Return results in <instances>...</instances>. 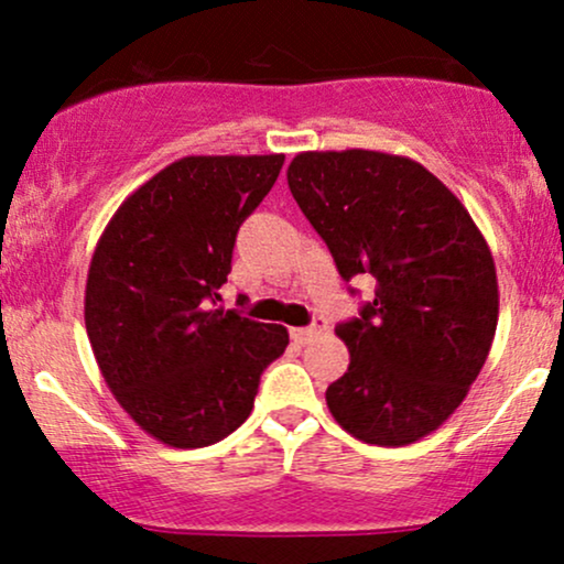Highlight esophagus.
<instances>
[{"label": "esophagus", "instance_id": "1", "mask_svg": "<svg viewBox=\"0 0 564 564\" xmlns=\"http://www.w3.org/2000/svg\"><path fill=\"white\" fill-rule=\"evenodd\" d=\"M321 332H326V323L315 321L310 328H291V339L300 341V345H307V341L315 339V336H318Z\"/></svg>", "mask_w": 564, "mask_h": 564}]
</instances>
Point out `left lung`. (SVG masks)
Listing matches in <instances>:
<instances>
[{"instance_id": "obj_1", "label": "left lung", "mask_w": 564, "mask_h": 564, "mask_svg": "<svg viewBox=\"0 0 564 564\" xmlns=\"http://www.w3.org/2000/svg\"><path fill=\"white\" fill-rule=\"evenodd\" d=\"M291 196L339 275L377 281L328 384L336 424L371 445L416 443L451 419L482 371L498 323V278L475 219L426 166L394 153H296Z\"/></svg>"}]
</instances>
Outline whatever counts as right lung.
I'll list each match as a JSON object with an SVG mask.
<instances>
[{
	"mask_svg": "<svg viewBox=\"0 0 564 564\" xmlns=\"http://www.w3.org/2000/svg\"><path fill=\"white\" fill-rule=\"evenodd\" d=\"M283 166L270 156H185L121 200L84 291V323L108 390L172 448L236 432L260 373L289 345L273 323L225 310L236 232Z\"/></svg>",
	"mask_w": 564,
	"mask_h": 564,
	"instance_id": "1",
	"label": "right lung"
}]
</instances>
